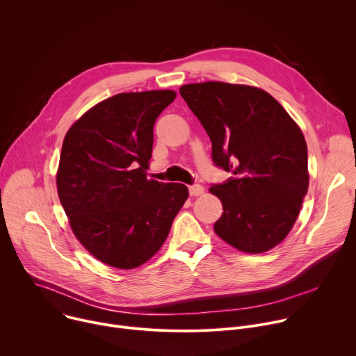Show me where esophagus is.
<instances>
[{"label": "esophagus", "mask_w": 356, "mask_h": 356, "mask_svg": "<svg viewBox=\"0 0 356 356\" xmlns=\"http://www.w3.org/2000/svg\"><path fill=\"white\" fill-rule=\"evenodd\" d=\"M188 193H190V195H194V197H197V195H201L202 193H204V187L200 186V184H194V186H190V187H188Z\"/></svg>", "instance_id": "1"}]
</instances>
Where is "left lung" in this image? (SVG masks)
<instances>
[{"instance_id":"left-lung-1","label":"left lung","mask_w":356,"mask_h":356,"mask_svg":"<svg viewBox=\"0 0 356 356\" xmlns=\"http://www.w3.org/2000/svg\"><path fill=\"white\" fill-rule=\"evenodd\" d=\"M180 94L213 143V161L231 172L210 193L222 202L216 234L246 253H262L291 231L309 190L307 143L269 92L246 84H184Z\"/></svg>"}]
</instances>
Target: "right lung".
<instances>
[{
    "instance_id": "obj_1",
    "label": "right lung",
    "mask_w": 356,
    "mask_h": 356,
    "mask_svg": "<svg viewBox=\"0 0 356 356\" xmlns=\"http://www.w3.org/2000/svg\"><path fill=\"white\" fill-rule=\"evenodd\" d=\"M176 91L121 92L67 131L56 186L70 228L91 255L117 269L147 262L166 241L188 190L147 179L154 125Z\"/></svg>"
}]
</instances>
